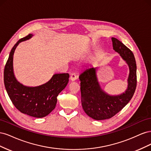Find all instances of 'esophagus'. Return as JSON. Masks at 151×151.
Segmentation results:
<instances>
[{"mask_svg": "<svg viewBox=\"0 0 151 151\" xmlns=\"http://www.w3.org/2000/svg\"><path fill=\"white\" fill-rule=\"evenodd\" d=\"M76 79H77V76H76V74H74V73H72V74L70 76V80L72 81H74L76 80Z\"/></svg>", "mask_w": 151, "mask_h": 151, "instance_id": "34e87169", "label": "esophagus"}]
</instances>
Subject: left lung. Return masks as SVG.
Wrapping results in <instances>:
<instances>
[{
  "label": "left lung",
  "instance_id": "8db88e82",
  "mask_svg": "<svg viewBox=\"0 0 151 151\" xmlns=\"http://www.w3.org/2000/svg\"><path fill=\"white\" fill-rule=\"evenodd\" d=\"M111 40L113 50L120 54L129 68L125 92L110 95L103 90L97 77L98 67H87L79 77L83 108L87 115L96 120L109 119L121 111L133 97L137 86V65L133 53L116 38H111Z\"/></svg>",
  "mask_w": 151,
  "mask_h": 151
}]
</instances>
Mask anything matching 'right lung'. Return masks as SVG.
<instances>
[{"instance_id":"obj_1","label":"right lung","mask_w":151,"mask_h":151,"mask_svg":"<svg viewBox=\"0 0 151 151\" xmlns=\"http://www.w3.org/2000/svg\"><path fill=\"white\" fill-rule=\"evenodd\" d=\"M33 36L29 34L21 38L12 48L4 68V81L9 96L18 110L31 116L43 118L55 108L58 95L67 85L69 74H55L46 83L35 87L24 86L17 80L13 69L14 53L18 45Z\"/></svg>"}]
</instances>
